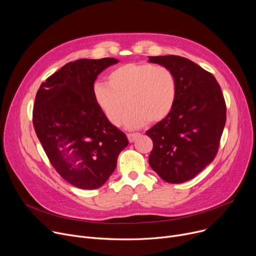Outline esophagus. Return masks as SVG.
<instances>
[{"mask_svg": "<svg viewBox=\"0 0 256 256\" xmlns=\"http://www.w3.org/2000/svg\"><path fill=\"white\" fill-rule=\"evenodd\" d=\"M140 136V134L138 132H134V134H128V139L130 141V143H132L136 139H137Z\"/></svg>", "mask_w": 256, "mask_h": 256, "instance_id": "1", "label": "esophagus"}]
</instances>
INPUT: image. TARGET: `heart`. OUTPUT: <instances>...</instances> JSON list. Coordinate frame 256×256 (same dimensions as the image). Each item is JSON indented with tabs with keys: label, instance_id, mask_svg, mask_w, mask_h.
Listing matches in <instances>:
<instances>
[{
	"label": "heart",
	"instance_id": "heart-1",
	"mask_svg": "<svg viewBox=\"0 0 256 256\" xmlns=\"http://www.w3.org/2000/svg\"><path fill=\"white\" fill-rule=\"evenodd\" d=\"M107 84L96 83L92 96L98 109L113 126H119L126 106L124 122L138 128L148 122H162L172 112L177 98L174 74L162 66L124 64L108 74Z\"/></svg>",
	"mask_w": 256,
	"mask_h": 256
}]
</instances>
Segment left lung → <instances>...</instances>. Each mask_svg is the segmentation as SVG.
I'll use <instances>...</instances> for the list:
<instances>
[{
	"mask_svg": "<svg viewBox=\"0 0 256 256\" xmlns=\"http://www.w3.org/2000/svg\"><path fill=\"white\" fill-rule=\"evenodd\" d=\"M171 71L177 83L175 106L146 132L153 142L149 164L162 180L183 183L214 160L222 134L226 107L215 77L179 56H149Z\"/></svg>",
	"mask_w": 256,
	"mask_h": 256,
	"instance_id": "obj_1",
	"label": "left lung"
}]
</instances>
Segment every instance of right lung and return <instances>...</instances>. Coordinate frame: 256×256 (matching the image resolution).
<instances>
[{
  "label": "right lung",
  "mask_w": 256,
  "mask_h": 256,
  "mask_svg": "<svg viewBox=\"0 0 256 256\" xmlns=\"http://www.w3.org/2000/svg\"><path fill=\"white\" fill-rule=\"evenodd\" d=\"M118 62L113 58H81L46 79L36 94L32 124L58 173L81 190H96L114 172L128 145L92 96L98 75Z\"/></svg>",
  "instance_id": "1"
}]
</instances>
